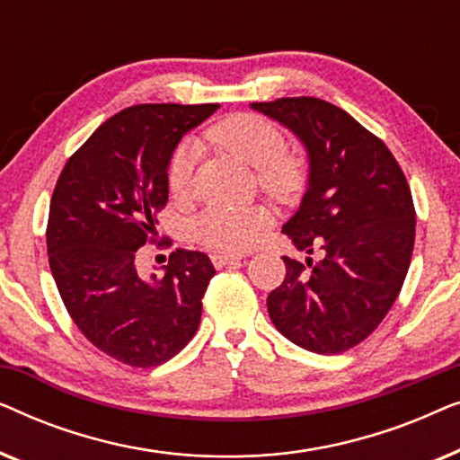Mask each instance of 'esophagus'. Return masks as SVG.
Instances as JSON below:
<instances>
[{"label":"esophagus","mask_w":460,"mask_h":460,"mask_svg":"<svg viewBox=\"0 0 460 460\" xmlns=\"http://www.w3.org/2000/svg\"><path fill=\"white\" fill-rule=\"evenodd\" d=\"M241 260H243V255H226V253H213L211 255V261H213V266H216V268H224V266H228V263H236Z\"/></svg>","instance_id":"obj_1"}]
</instances>
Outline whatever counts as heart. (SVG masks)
Instances as JSON below:
<instances>
[{
    "instance_id": "obj_1",
    "label": "heart",
    "mask_w": 460,
    "mask_h": 460,
    "mask_svg": "<svg viewBox=\"0 0 460 460\" xmlns=\"http://www.w3.org/2000/svg\"><path fill=\"white\" fill-rule=\"evenodd\" d=\"M205 137L253 167L261 190L279 203L293 200L304 188V163L285 150V136L268 119L236 112L211 125ZM197 156L199 150L192 142L173 150L167 165V188L173 199L190 194ZM268 224L270 217L261 207H209L192 222V236L211 249L241 253L260 241Z\"/></svg>"
}]
</instances>
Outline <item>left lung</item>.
<instances>
[{
  "instance_id": "left-lung-1",
  "label": "left lung",
  "mask_w": 460,
  "mask_h": 460,
  "mask_svg": "<svg viewBox=\"0 0 460 460\" xmlns=\"http://www.w3.org/2000/svg\"><path fill=\"white\" fill-rule=\"evenodd\" d=\"M251 109L304 142L307 190L282 226L295 247L323 260L282 257L287 276L268 295L276 329L299 348L341 354L362 343L392 310L414 247L406 175L385 142L320 98H279Z\"/></svg>"
}]
</instances>
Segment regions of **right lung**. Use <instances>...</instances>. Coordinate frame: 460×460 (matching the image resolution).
<instances>
[{
	"label": "right lung",
	"instance_id": "add662e5",
	"mask_svg": "<svg viewBox=\"0 0 460 460\" xmlns=\"http://www.w3.org/2000/svg\"><path fill=\"white\" fill-rule=\"evenodd\" d=\"M219 104H137L104 121L66 161L48 217L49 270L73 323L115 360L153 368L199 329L216 274L200 251L175 249L144 279L137 249L167 205V165L181 136Z\"/></svg>",
	"mask_w": 460,
	"mask_h": 460
}]
</instances>
